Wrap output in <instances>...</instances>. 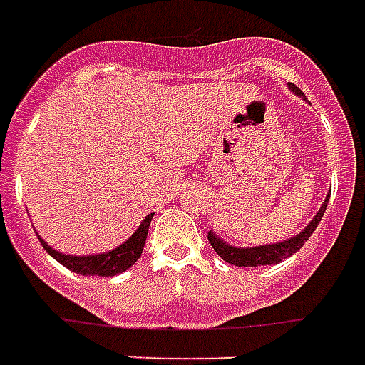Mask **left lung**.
Here are the masks:
<instances>
[{
    "instance_id": "8db88e82",
    "label": "left lung",
    "mask_w": 365,
    "mask_h": 365,
    "mask_svg": "<svg viewBox=\"0 0 365 365\" xmlns=\"http://www.w3.org/2000/svg\"><path fill=\"white\" fill-rule=\"evenodd\" d=\"M297 96H301V98H305V95L297 88V86H289ZM329 195L331 192L325 195V202L321 204L319 212L313 216V220L309 222L307 226L301 230L295 236H291V238H287V240H281V242H274V245H260V246H232L228 245L226 240H222L218 234L214 232V230H210L207 232V240H210V245L214 246V250L218 252V257L222 260H226V262H230L234 267H262V264H277V262H281L283 258H289L295 255L297 250L301 248V246L305 245L309 240V236L315 232V228L319 226L321 218H323V214H325V210H327V202H329Z\"/></svg>"
}]
</instances>
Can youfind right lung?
Masks as SVG:
<instances>
[{
    "instance_id": "right-lung-1",
    "label": "right lung",
    "mask_w": 365,
    "mask_h": 365,
    "mask_svg": "<svg viewBox=\"0 0 365 365\" xmlns=\"http://www.w3.org/2000/svg\"><path fill=\"white\" fill-rule=\"evenodd\" d=\"M151 218H153V214L145 216V220L139 224V228L123 245L108 250V252H98V255H84V257L64 255L60 250H54L40 236L38 238H40V242L46 248V252L52 258H56L60 264H64L72 272L84 274V277H115L119 272H125L127 269H131L133 264L137 262V258L141 257Z\"/></svg>"
}]
</instances>
